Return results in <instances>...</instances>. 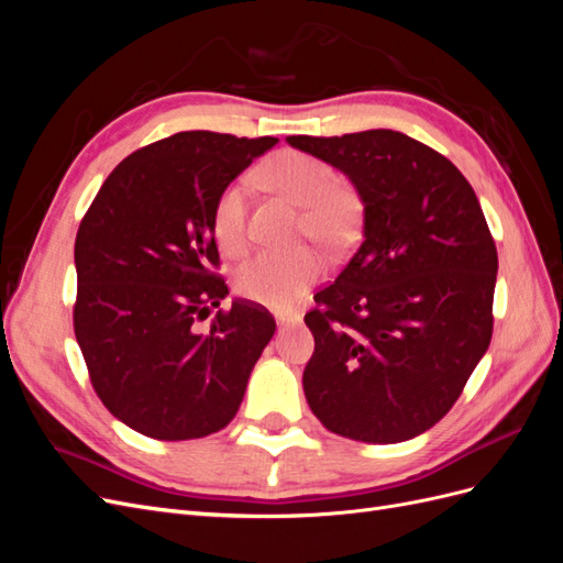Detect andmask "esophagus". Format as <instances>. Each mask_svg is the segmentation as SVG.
I'll return each mask as SVG.
<instances>
[{"label": "esophagus", "instance_id": "esophagus-1", "mask_svg": "<svg viewBox=\"0 0 563 563\" xmlns=\"http://www.w3.org/2000/svg\"><path fill=\"white\" fill-rule=\"evenodd\" d=\"M296 323H298V319H277V327L279 329H284V327H296Z\"/></svg>", "mask_w": 563, "mask_h": 563}]
</instances>
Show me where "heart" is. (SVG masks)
<instances>
[{
  "instance_id": "obj_1",
  "label": "heart",
  "mask_w": 563,
  "mask_h": 563,
  "mask_svg": "<svg viewBox=\"0 0 563 563\" xmlns=\"http://www.w3.org/2000/svg\"><path fill=\"white\" fill-rule=\"evenodd\" d=\"M261 180L305 207L302 230L310 232L312 240L338 246L352 236L360 220V199L350 187L338 185V172L329 162L284 150L263 164ZM246 207L249 185L244 178L228 183L218 192L211 230L220 251L234 255L246 246ZM321 272L323 263L310 249L261 251L236 267L234 286L246 300L272 310H291Z\"/></svg>"
}]
</instances>
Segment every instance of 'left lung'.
Instances as JSON below:
<instances>
[{"label":"left lung","mask_w":563,"mask_h":563,"mask_svg":"<svg viewBox=\"0 0 563 563\" xmlns=\"http://www.w3.org/2000/svg\"><path fill=\"white\" fill-rule=\"evenodd\" d=\"M286 143L343 172L364 240L305 314L302 389L327 430L399 444L444 418L493 333L498 251L465 176L391 129Z\"/></svg>","instance_id":"8db88e82"}]
</instances>
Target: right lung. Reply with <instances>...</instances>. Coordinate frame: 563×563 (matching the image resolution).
I'll return each instance as SVG.
<instances>
[{"label": "right lung", "mask_w": 563, "mask_h": 563, "mask_svg": "<svg viewBox=\"0 0 563 563\" xmlns=\"http://www.w3.org/2000/svg\"><path fill=\"white\" fill-rule=\"evenodd\" d=\"M279 141L180 131L133 152L100 187L77 242L75 335L96 395L131 430L209 437L240 411L277 323L232 300L218 267V192Z\"/></svg>", "instance_id": "add662e5"}]
</instances>
